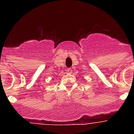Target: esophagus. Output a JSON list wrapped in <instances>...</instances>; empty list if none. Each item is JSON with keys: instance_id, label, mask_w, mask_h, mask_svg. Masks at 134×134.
Returning a JSON list of instances; mask_svg holds the SVG:
<instances>
[{"instance_id": "34e87169", "label": "esophagus", "mask_w": 134, "mask_h": 134, "mask_svg": "<svg viewBox=\"0 0 134 134\" xmlns=\"http://www.w3.org/2000/svg\"><path fill=\"white\" fill-rule=\"evenodd\" d=\"M66 72H67V73H69V74L72 73V69H71V68H68L67 69V71H66Z\"/></svg>"}]
</instances>
